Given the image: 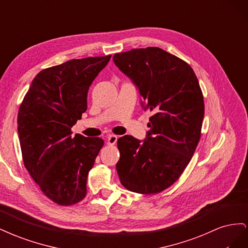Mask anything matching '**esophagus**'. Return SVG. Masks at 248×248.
I'll return each mask as SVG.
<instances>
[{"label":"esophagus","instance_id":"1","mask_svg":"<svg viewBox=\"0 0 248 248\" xmlns=\"http://www.w3.org/2000/svg\"><path fill=\"white\" fill-rule=\"evenodd\" d=\"M118 140V137L114 136V134H110L108 137V145H115Z\"/></svg>","mask_w":248,"mask_h":248}]
</instances>
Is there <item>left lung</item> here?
<instances>
[{"mask_svg":"<svg viewBox=\"0 0 248 248\" xmlns=\"http://www.w3.org/2000/svg\"><path fill=\"white\" fill-rule=\"evenodd\" d=\"M112 60L138 88L141 108L152 112L144 140H118L120 181L133 192L158 193L181 176L200 141L205 108L199 80L188 64L159 47L134 48Z\"/></svg>","mask_w":248,"mask_h":248,"instance_id":"8db88e82","label":"left lung"}]
</instances>
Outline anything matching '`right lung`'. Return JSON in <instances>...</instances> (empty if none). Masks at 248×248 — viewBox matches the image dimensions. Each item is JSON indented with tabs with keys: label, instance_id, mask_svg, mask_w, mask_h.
<instances>
[{
	"label": "right lung",
	"instance_id": "add662e5",
	"mask_svg": "<svg viewBox=\"0 0 248 248\" xmlns=\"http://www.w3.org/2000/svg\"><path fill=\"white\" fill-rule=\"evenodd\" d=\"M111 56L70 60L40 71L17 116L25 167L46 196L70 206L86 197L87 179L103 140L71 137L87 110L89 88Z\"/></svg>",
	"mask_w": 248,
	"mask_h": 248
}]
</instances>
